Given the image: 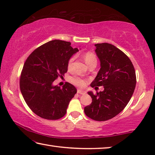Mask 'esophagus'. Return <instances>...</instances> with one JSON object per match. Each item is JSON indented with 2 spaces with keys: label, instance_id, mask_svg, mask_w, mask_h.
Returning a JSON list of instances; mask_svg holds the SVG:
<instances>
[{
  "label": "esophagus",
  "instance_id": "esophagus-1",
  "mask_svg": "<svg viewBox=\"0 0 155 155\" xmlns=\"http://www.w3.org/2000/svg\"><path fill=\"white\" fill-rule=\"evenodd\" d=\"M77 93L80 94H86V91L85 90H81V89H78Z\"/></svg>",
  "mask_w": 155,
  "mask_h": 155
}]
</instances>
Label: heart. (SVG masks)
Segmentation results:
<instances>
[{"mask_svg":"<svg viewBox=\"0 0 155 155\" xmlns=\"http://www.w3.org/2000/svg\"><path fill=\"white\" fill-rule=\"evenodd\" d=\"M83 57L87 65L90 64V62L96 60V55L91 52H87L86 53H85V54H84ZM74 59H75V56H72V57H70V59H69V61H68V68H71L72 67L73 62H74ZM69 80L72 84H74V85H77V86H79V87H83V86H85L86 84H87V80L84 79V78H81L76 75L70 77Z\"/></svg>","mask_w":155,"mask_h":155,"instance_id":"b5f03b06","label":"heart"}]
</instances>
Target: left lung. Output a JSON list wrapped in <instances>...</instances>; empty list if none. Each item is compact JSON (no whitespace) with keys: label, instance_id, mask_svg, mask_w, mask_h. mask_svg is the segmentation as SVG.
<instances>
[{"label":"left lung","instance_id":"8db88e82","mask_svg":"<svg viewBox=\"0 0 155 155\" xmlns=\"http://www.w3.org/2000/svg\"><path fill=\"white\" fill-rule=\"evenodd\" d=\"M101 69L91 87L103 86L104 91H88L92 103L84 108L85 115L96 121H106L119 114L133 96L136 85L134 66L127 54L108 43L96 44Z\"/></svg>","mask_w":155,"mask_h":155}]
</instances>
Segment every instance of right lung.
I'll return each mask as SVG.
<instances>
[{
	"instance_id": "obj_1",
	"label": "right lung",
	"mask_w": 155,
	"mask_h": 155,
	"mask_svg": "<svg viewBox=\"0 0 155 155\" xmlns=\"http://www.w3.org/2000/svg\"><path fill=\"white\" fill-rule=\"evenodd\" d=\"M71 43L50 41L33 51L23 66L20 88L26 103L41 118L55 120L66 114L77 89L69 83L61 88L52 83L68 71V62L78 49Z\"/></svg>"
}]
</instances>
